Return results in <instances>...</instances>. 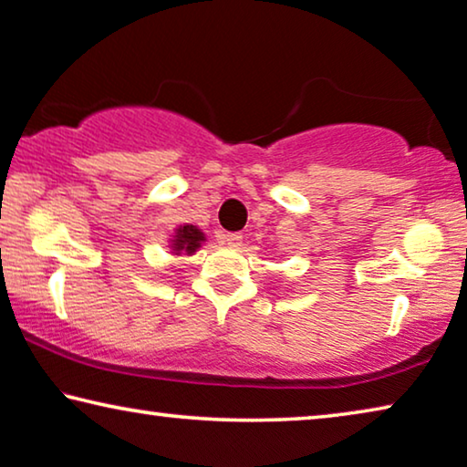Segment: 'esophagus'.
Instances as JSON below:
<instances>
[{"instance_id":"obj_1","label":"esophagus","mask_w":467,"mask_h":467,"mask_svg":"<svg viewBox=\"0 0 467 467\" xmlns=\"http://www.w3.org/2000/svg\"><path fill=\"white\" fill-rule=\"evenodd\" d=\"M220 243H224L228 247H239L243 243V234L241 233H220L218 234Z\"/></svg>"}]
</instances>
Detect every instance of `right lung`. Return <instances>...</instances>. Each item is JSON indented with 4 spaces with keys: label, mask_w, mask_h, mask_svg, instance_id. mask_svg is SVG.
I'll list each match as a JSON object with an SVG mask.
<instances>
[{
    "label": "right lung",
    "mask_w": 467,
    "mask_h": 467,
    "mask_svg": "<svg viewBox=\"0 0 467 467\" xmlns=\"http://www.w3.org/2000/svg\"><path fill=\"white\" fill-rule=\"evenodd\" d=\"M205 241V234L199 231L197 226L184 224L178 226L176 233H173L171 243V254L173 255H192L201 247V243Z\"/></svg>",
    "instance_id": "right-lung-1"
}]
</instances>
